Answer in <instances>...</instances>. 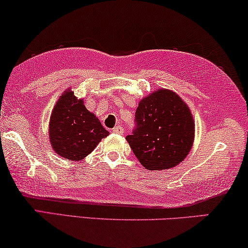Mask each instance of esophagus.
Masks as SVG:
<instances>
[{
  "label": "esophagus",
  "mask_w": 248,
  "mask_h": 248,
  "mask_svg": "<svg viewBox=\"0 0 248 248\" xmlns=\"http://www.w3.org/2000/svg\"><path fill=\"white\" fill-rule=\"evenodd\" d=\"M113 133H116V134H123L124 133V128L122 125H117V126H115L113 130Z\"/></svg>",
  "instance_id": "1"
}]
</instances>
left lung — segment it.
Instances as JSON below:
<instances>
[{
	"label": "left lung",
	"mask_w": 248,
	"mask_h": 248,
	"mask_svg": "<svg viewBox=\"0 0 248 248\" xmlns=\"http://www.w3.org/2000/svg\"><path fill=\"white\" fill-rule=\"evenodd\" d=\"M126 140L144 168L175 167L189 154L194 141L191 110L174 91L155 90L139 104L135 127Z\"/></svg>",
	"instance_id": "obj_1"
}]
</instances>
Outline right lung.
<instances>
[{"label": "right lung", "mask_w": 248, "mask_h": 248, "mask_svg": "<svg viewBox=\"0 0 248 248\" xmlns=\"http://www.w3.org/2000/svg\"><path fill=\"white\" fill-rule=\"evenodd\" d=\"M109 132L90 113L71 89L64 91L49 121V141L53 150L67 160H82Z\"/></svg>", "instance_id": "1"}]
</instances>
